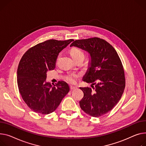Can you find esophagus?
Returning a JSON list of instances; mask_svg holds the SVG:
<instances>
[{"label": "esophagus", "mask_w": 146, "mask_h": 146, "mask_svg": "<svg viewBox=\"0 0 146 146\" xmlns=\"http://www.w3.org/2000/svg\"><path fill=\"white\" fill-rule=\"evenodd\" d=\"M77 89V87L76 86H70V89L72 90H74Z\"/></svg>", "instance_id": "34e87169"}]
</instances>
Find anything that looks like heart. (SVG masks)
<instances>
[{"mask_svg":"<svg viewBox=\"0 0 146 146\" xmlns=\"http://www.w3.org/2000/svg\"><path fill=\"white\" fill-rule=\"evenodd\" d=\"M70 55L73 59V58L78 57L80 56L84 57L83 52L77 48H72L70 50ZM80 76V74L72 73L69 76V77H67V80L69 82H70L72 83H74L76 82L77 77H79Z\"/></svg>","mask_w":146,"mask_h":146,"instance_id":"1","label":"heart"}]
</instances>
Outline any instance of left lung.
<instances>
[{"mask_svg": "<svg viewBox=\"0 0 146 146\" xmlns=\"http://www.w3.org/2000/svg\"><path fill=\"white\" fill-rule=\"evenodd\" d=\"M89 54L87 70L83 81L94 85L80 87L84 96L79 102L87 114L98 117L108 113L120 100L125 87V77L120 57L113 47L98 37L77 40L70 46Z\"/></svg>", "mask_w": 146, "mask_h": 146, "instance_id": "1", "label": "left lung"}]
</instances>
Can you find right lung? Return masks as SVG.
<instances>
[{
	"instance_id": "1",
	"label": "right lung",
	"mask_w": 146,
	"mask_h": 146,
	"mask_svg": "<svg viewBox=\"0 0 146 146\" xmlns=\"http://www.w3.org/2000/svg\"><path fill=\"white\" fill-rule=\"evenodd\" d=\"M73 39L48 40L31 47L19 62L17 82L22 98L33 111L50 114L56 110L70 90L66 82L54 86L46 82L47 72L54 70L57 57Z\"/></svg>"
}]
</instances>
